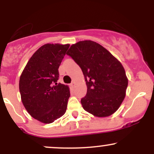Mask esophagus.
Segmentation results:
<instances>
[{"mask_svg": "<svg viewBox=\"0 0 154 154\" xmlns=\"http://www.w3.org/2000/svg\"><path fill=\"white\" fill-rule=\"evenodd\" d=\"M75 85V82H72L71 84H70V86H71V87H72V88H73Z\"/></svg>", "mask_w": 154, "mask_h": 154, "instance_id": "34e87169", "label": "esophagus"}]
</instances>
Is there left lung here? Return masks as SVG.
<instances>
[{
  "instance_id": "8db88e82",
  "label": "left lung",
  "mask_w": 154,
  "mask_h": 154,
  "mask_svg": "<svg viewBox=\"0 0 154 154\" xmlns=\"http://www.w3.org/2000/svg\"><path fill=\"white\" fill-rule=\"evenodd\" d=\"M66 54L79 65L85 79L88 89L81 99L83 109L98 117L114 114L122 103L128 85L122 63L91 40L74 44Z\"/></svg>"
}]
</instances>
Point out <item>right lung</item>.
<instances>
[{"instance_id": "right-lung-1", "label": "right lung", "mask_w": 154, "mask_h": 154, "mask_svg": "<svg viewBox=\"0 0 154 154\" xmlns=\"http://www.w3.org/2000/svg\"><path fill=\"white\" fill-rule=\"evenodd\" d=\"M69 44L48 43L32 56L19 79V91L24 106L35 119L50 124L66 111L69 87L57 83L59 67Z\"/></svg>"}]
</instances>
